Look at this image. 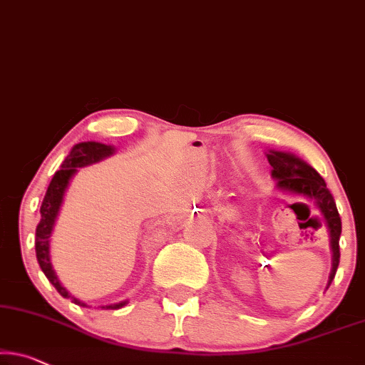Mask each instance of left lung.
<instances>
[{
	"label": "left lung",
	"instance_id": "1",
	"mask_svg": "<svg viewBox=\"0 0 365 365\" xmlns=\"http://www.w3.org/2000/svg\"><path fill=\"white\" fill-rule=\"evenodd\" d=\"M268 161L272 165V176L277 179V186L283 191L306 195L314 199L318 207L323 212L331 232V247H332V270L329 274V284L334 279V274L339 267V237H341V217L337 212L336 200L332 197L329 189L326 187L324 179L319 173L301 161L299 158L283 151H270Z\"/></svg>",
	"mask_w": 365,
	"mask_h": 365
}]
</instances>
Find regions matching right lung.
Instances as JSON below:
<instances>
[{
	"label": "right lung",
	"mask_w": 365,
	"mask_h": 365,
	"mask_svg": "<svg viewBox=\"0 0 365 365\" xmlns=\"http://www.w3.org/2000/svg\"><path fill=\"white\" fill-rule=\"evenodd\" d=\"M113 151H115L113 146L97 143V141H86V143H78L73 146L72 151L68 153L67 158L64 160V163H62L61 170L56 171L54 178H52V181L49 184V187H47L44 200H42V205H41V220H39L38 227H36V257H38L41 270L44 272L47 279L54 284V288L59 292L61 297L71 298L73 303L81 304V306H86V303L72 298L71 294L66 292V288L59 283V279H57L54 270H52L51 260H49L51 232H52V227H54L57 214H59L62 197H64L67 184H68V181H71V178L73 176V174H76L77 168L93 165V163H97L100 160H103V158L113 155ZM125 304H126V301H121V303L102 306V308L120 309V308H123Z\"/></svg>",
	"instance_id": "obj_1"
}]
</instances>
